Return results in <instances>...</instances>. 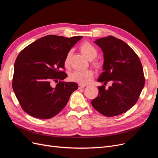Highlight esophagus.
Here are the masks:
<instances>
[{
	"instance_id": "1",
	"label": "esophagus",
	"mask_w": 158,
	"mask_h": 158,
	"mask_svg": "<svg viewBox=\"0 0 158 158\" xmlns=\"http://www.w3.org/2000/svg\"><path fill=\"white\" fill-rule=\"evenodd\" d=\"M85 85H81V84H79V89H83L85 87Z\"/></svg>"
}]
</instances>
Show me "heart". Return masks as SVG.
Instances as JSON below:
<instances>
[{
    "label": "heart",
    "instance_id": "obj_1",
    "mask_svg": "<svg viewBox=\"0 0 158 158\" xmlns=\"http://www.w3.org/2000/svg\"><path fill=\"white\" fill-rule=\"evenodd\" d=\"M80 50L85 56L89 60H94L98 55L97 49L95 48L94 45L89 42H85L80 46ZM71 52H69L64 60L65 66H68L69 63ZM92 65L94 67L100 69L102 68V63L98 60H94L92 62ZM94 77V72L92 70H86L83 72L80 71H75L70 73L69 80L73 82L77 83L81 85H87L91 82Z\"/></svg>",
    "mask_w": 158,
    "mask_h": 158
}]
</instances>
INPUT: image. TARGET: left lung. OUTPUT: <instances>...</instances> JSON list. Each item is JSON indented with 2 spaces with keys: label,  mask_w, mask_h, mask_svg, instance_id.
Returning a JSON list of instances; mask_svg holds the SVG:
<instances>
[{
  "label": "left lung",
  "mask_w": 158,
  "mask_h": 158,
  "mask_svg": "<svg viewBox=\"0 0 158 158\" xmlns=\"http://www.w3.org/2000/svg\"><path fill=\"white\" fill-rule=\"evenodd\" d=\"M94 43L102 50L104 58V72L98 81L105 85L111 80L113 85L108 89L104 85L98 86V95L91 104L107 117L123 114L136 103L144 88L140 60L128 44L113 36L98 39Z\"/></svg>",
  "instance_id": "1"
}]
</instances>
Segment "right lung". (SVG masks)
<instances>
[{
  "mask_svg": "<svg viewBox=\"0 0 158 158\" xmlns=\"http://www.w3.org/2000/svg\"><path fill=\"white\" fill-rule=\"evenodd\" d=\"M82 37L47 35L19 52L14 64L12 88L25 112L36 118L50 119L67 104L78 85L63 81L68 77L62 71L64 60ZM54 81L58 83L55 87L52 85Z\"/></svg>",
  "mask_w": 158,
  "mask_h": 158,
  "instance_id": "add662e5",
  "label": "right lung"
}]
</instances>
